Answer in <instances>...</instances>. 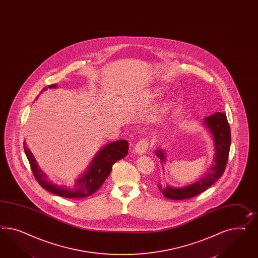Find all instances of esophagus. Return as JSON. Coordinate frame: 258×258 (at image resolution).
I'll use <instances>...</instances> for the list:
<instances>
[{
  "label": "esophagus",
  "instance_id": "esophagus-1",
  "mask_svg": "<svg viewBox=\"0 0 258 258\" xmlns=\"http://www.w3.org/2000/svg\"><path fill=\"white\" fill-rule=\"evenodd\" d=\"M150 147V142L148 140H140L137 145L135 146V152L139 155H143L148 151V149Z\"/></svg>",
  "mask_w": 258,
  "mask_h": 258
}]
</instances>
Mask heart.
I'll return each mask as SVG.
<instances>
[{
    "instance_id": "1",
    "label": "heart",
    "mask_w": 258,
    "mask_h": 258,
    "mask_svg": "<svg viewBox=\"0 0 258 258\" xmlns=\"http://www.w3.org/2000/svg\"><path fill=\"white\" fill-rule=\"evenodd\" d=\"M162 89H156L153 91V94H152V96H153L154 98H159V97H161V96H162Z\"/></svg>"
}]
</instances>
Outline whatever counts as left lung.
<instances>
[{
    "mask_svg": "<svg viewBox=\"0 0 258 258\" xmlns=\"http://www.w3.org/2000/svg\"><path fill=\"white\" fill-rule=\"evenodd\" d=\"M204 125L208 129L213 138L215 155L212 166L197 182L183 187H174L169 184L162 186L161 184H158V188L166 198L170 200L192 198L206 190L223 174L228 161L231 145V131L226 115L224 113L216 112L215 114L204 118ZM155 155L160 158V163L164 169V164L166 161L165 152L163 150H157L155 151Z\"/></svg>",
    "mask_w": 258,
    "mask_h": 258,
    "instance_id": "obj_1",
    "label": "left lung"
}]
</instances>
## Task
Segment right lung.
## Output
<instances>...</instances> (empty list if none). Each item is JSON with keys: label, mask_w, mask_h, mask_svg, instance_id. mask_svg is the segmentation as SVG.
I'll return each mask as SVG.
<instances>
[{"label": "right lung", "mask_w": 258, "mask_h": 258, "mask_svg": "<svg viewBox=\"0 0 258 258\" xmlns=\"http://www.w3.org/2000/svg\"><path fill=\"white\" fill-rule=\"evenodd\" d=\"M49 89H55L57 85L48 86ZM45 88L43 90H46ZM42 90V91H43ZM23 148L25 155L30 163L31 169L34 173L38 184H40L44 189L52 192L53 194L71 198V199H80L92 195L97 191L106 178L110 174L112 166L115 163L124 158L128 154L129 144L127 140H120L110 142L104 145L94 156L92 161L85 170V172L79 177L74 184H57L49 181L47 174L42 169L38 167L35 157L31 153L29 148L26 146V143L23 142Z\"/></svg>", "instance_id": "right-lung-1"}]
</instances>
